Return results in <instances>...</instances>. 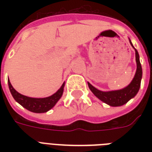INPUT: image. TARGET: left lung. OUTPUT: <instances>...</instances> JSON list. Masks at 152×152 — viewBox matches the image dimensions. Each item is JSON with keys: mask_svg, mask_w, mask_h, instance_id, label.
Returning a JSON list of instances; mask_svg holds the SVG:
<instances>
[{"mask_svg": "<svg viewBox=\"0 0 152 152\" xmlns=\"http://www.w3.org/2000/svg\"><path fill=\"white\" fill-rule=\"evenodd\" d=\"M131 46H132V42L130 41ZM136 52V61H137V72L135 74L134 78L132 79V82L125 88L121 90L111 91H102L98 90L97 88L93 87L90 83H88V87L90 90L92 91L94 95L99 99L105 103L108 104L110 106H120L124 104L127 103L131 99L134 98L137 92L139 91L140 88V83L142 79V67L141 64L140 62V56L137 50L134 48Z\"/></svg>", "mask_w": 152, "mask_h": 152, "instance_id": "8db88e82", "label": "left lung"}]
</instances>
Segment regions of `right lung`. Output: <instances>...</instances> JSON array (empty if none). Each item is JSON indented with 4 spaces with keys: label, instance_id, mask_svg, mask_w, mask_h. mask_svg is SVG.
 <instances>
[{
    "label": "right lung",
    "instance_id": "add662e5",
    "mask_svg": "<svg viewBox=\"0 0 152 152\" xmlns=\"http://www.w3.org/2000/svg\"><path fill=\"white\" fill-rule=\"evenodd\" d=\"M8 83L11 94L12 95V97L14 98V99L18 103H20L23 107H24L25 109H27L29 111H31L33 113H46L55 106V104L57 103L58 100L61 98L64 87V83L61 87L60 88L59 90L51 96L37 99V98L27 97V96L23 95L20 93L17 92L13 88L9 80H8Z\"/></svg>",
    "mask_w": 152,
    "mask_h": 152
}]
</instances>
